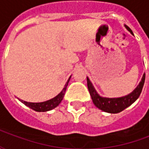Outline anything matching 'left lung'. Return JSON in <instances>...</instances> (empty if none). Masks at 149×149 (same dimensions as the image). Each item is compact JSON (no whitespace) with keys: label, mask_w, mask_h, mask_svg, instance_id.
Masks as SVG:
<instances>
[{"label":"left lung","mask_w":149,"mask_h":149,"mask_svg":"<svg viewBox=\"0 0 149 149\" xmlns=\"http://www.w3.org/2000/svg\"><path fill=\"white\" fill-rule=\"evenodd\" d=\"M125 27L127 29V30L129 31L132 35L133 33L131 30V29L125 24ZM144 81H145V73H144L143 77L141 78V82L139 83L137 87L131 93L128 94L126 96L121 97H115V98H109V97H103L100 96L97 93L95 88L92 84V82L89 80V78L87 77V85L89 93L92 97L93 102L95 104V106L98 108L99 109L102 110L104 112H109V113H118L120 112L128 107L131 105L137 100L138 97H140L141 91L144 86Z\"/></svg>","instance_id":"left-lung-1"}]
</instances>
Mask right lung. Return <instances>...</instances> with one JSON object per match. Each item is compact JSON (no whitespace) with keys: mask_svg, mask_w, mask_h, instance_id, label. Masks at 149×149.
<instances>
[{"mask_svg":"<svg viewBox=\"0 0 149 149\" xmlns=\"http://www.w3.org/2000/svg\"><path fill=\"white\" fill-rule=\"evenodd\" d=\"M70 78H71V76H70V77L68 78V81L66 82L65 87L62 89L61 92L57 96H56L55 97H53V98L50 99V100H46V101H44V102H39V103L27 102V101L20 100V99H19V100L21 102H22L24 104H25L27 107L34 110V111H37V112H47V111H50V110L55 109L56 107L58 106L60 103L61 102V100H63L64 96H65V91H66V88H67V86H68V82L70 81Z\"/></svg>","mask_w":149,"mask_h":149,"instance_id":"add662e5","label":"right lung"}]
</instances>
